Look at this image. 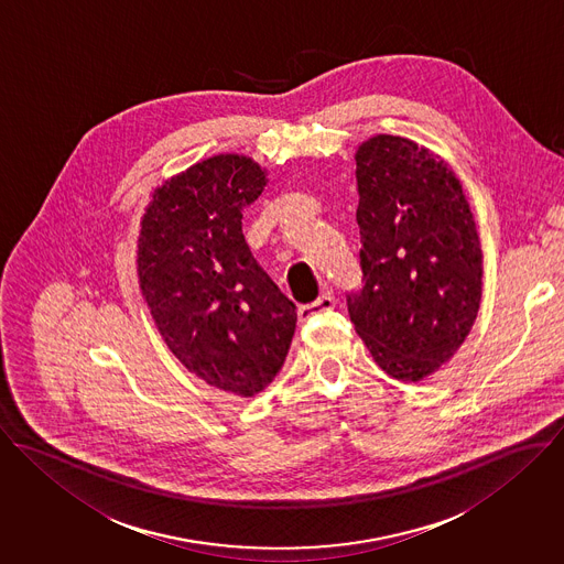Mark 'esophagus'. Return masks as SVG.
<instances>
[{"mask_svg": "<svg viewBox=\"0 0 564 564\" xmlns=\"http://www.w3.org/2000/svg\"><path fill=\"white\" fill-rule=\"evenodd\" d=\"M334 307H336V299H334V294H332V292H323L314 303L303 305V307L299 310V314H301V318L305 321V318H310V316H314V314L332 312Z\"/></svg>", "mask_w": 564, "mask_h": 564, "instance_id": "esophagus-1", "label": "esophagus"}]
</instances>
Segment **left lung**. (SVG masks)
I'll list each match as a JSON object with an SVG mask.
<instances>
[{
    "instance_id": "left-lung-1",
    "label": "left lung",
    "mask_w": 564,
    "mask_h": 564,
    "mask_svg": "<svg viewBox=\"0 0 564 564\" xmlns=\"http://www.w3.org/2000/svg\"><path fill=\"white\" fill-rule=\"evenodd\" d=\"M357 161L361 290L348 316L372 359L399 381L449 361L481 301V246L449 165L394 134L364 141Z\"/></svg>"
}]
</instances>
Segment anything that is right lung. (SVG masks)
<instances>
[{"label":"right lung","mask_w":564,"mask_h":564,"mask_svg":"<svg viewBox=\"0 0 564 564\" xmlns=\"http://www.w3.org/2000/svg\"><path fill=\"white\" fill-rule=\"evenodd\" d=\"M265 183L248 156H212L154 189L139 232V285L161 338L189 372L237 397L276 377L296 329V305L241 232Z\"/></svg>","instance_id":"right-lung-1"}]
</instances>
